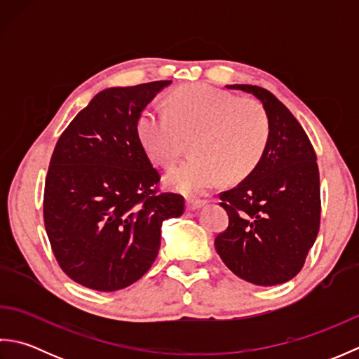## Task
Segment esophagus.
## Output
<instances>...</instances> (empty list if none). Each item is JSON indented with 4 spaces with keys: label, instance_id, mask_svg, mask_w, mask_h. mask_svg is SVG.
Listing matches in <instances>:
<instances>
[{
    "label": "esophagus",
    "instance_id": "34e87169",
    "mask_svg": "<svg viewBox=\"0 0 359 359\" xmlns=\"http://www.w3.org/2000/svg\"><path fill=\"white\" fill-rule=\"evenodd\" d=\"M205 203H207L205 201H199V199H188V201H187V210H188V211H196V210L202 208Z\"/></svg>",
    "mask_w": 359,
    "mask_h": 359
}]
</instances>
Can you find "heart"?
Instances as JSON below:
<instances>
[{
	"label": "heart",
	"mask_w": 359,
	"mask_h": 359,
	"mask_svg": "<svg viewBox=\"0 0 359 359\" xmlns=\"http://www.w3.org/2000/svg\"><path fill=\"white\" fill-rule=\"evenodd\" d=\"M140 139L157 162L172 165L184 151L185 137L194 157L166 174L177 191L199 196L222 177L241 180L261 162L270 140V120L255 100H239L222 89L194 85L171 97V109L149 106L139 118Z\"/></svg>",
	"instance_id": "obj_1"
}]
</instances>
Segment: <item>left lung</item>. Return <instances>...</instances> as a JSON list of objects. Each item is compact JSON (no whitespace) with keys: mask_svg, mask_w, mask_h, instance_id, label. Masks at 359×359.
<instances>
[{"mask_svg":"<svg viewBox=\"0 0 359 359\" xmlns=\"http://www.w3.org/2000/svg\"><path fill=\"white\" fill-rule=\"evenodd\" d=\"M226 88L262 103L270 120V140L255 170L220 194L230 224L215 247L241 279L262 287L284 284L301 271L319 231L316 154L299 121L270 90L253 85Z\"/></svg>","mask_w":359,"mask_h":359,"instance_id":"1","label":"left lung"}]
</instances>
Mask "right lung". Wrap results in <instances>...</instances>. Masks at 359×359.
Instances as JSON below:
<instances>
[{
    "mask_svg": "<svg viewBox=\"0 0 359 359\" xmlns=\"http://www.w3.org/2000/svg\"><path fill=\"white\" fill-rule=\"evenodd\" d=\"M170 85L102 90L53 149L44 226L62 270L83 287L116 292L139 280L158 255L163 220L184 215V197L156 194L160 175L137 128L142 111Z\"/></svg>",
    "mask_w": 359,
    "mask_h": 359,
    "instance_id": "right-lung-1",
    "label": "right lung"
}]
</instances>
